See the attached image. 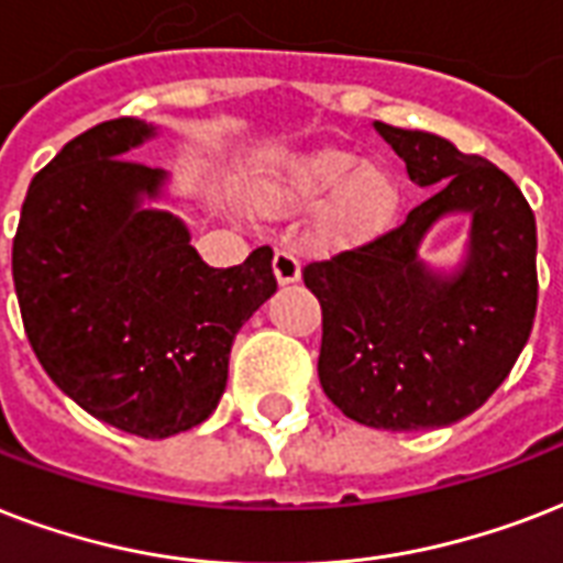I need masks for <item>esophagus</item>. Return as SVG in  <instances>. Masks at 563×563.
Masks as SVG:
<instances>
[{
	"label": "esophagus",
	"mask_w": 563,
	"mask_h": 563,
	"mask_svg": "<svg viewBox=\"0 0 563 563\" xmlns=\"http://www.w3.org/2000/svg\"><path fill=\"white\" fill-rule=\"evenodd\" d=\"M273 273H276L278 285H294V282H299V276H302V267H299V261H296L290 252L278 250L276 255H273Z\"/></svg>",
	"instance_id": "1"
}]
</instances>
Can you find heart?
Listing matches in <instances>:
<instances>
[{"mask_svg": "<svg viewBox=\"0 0 563 563\" xmlns=\"http://www.w3.org/2000/svg\"><path fill=\"white\" fill-rule=\"evenodd\" d=\"M313 234L322 246H358L390 229L402 187L394 169L361 164L355 152L311 150L278 158L258 185L267 213L305 211L321 202Z\"/></svg>", "mask_w": 563, "mask_h": 563, "instance_id": "b5f03b06", "label": "heart"}]
</instances>
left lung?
Segmentation results:
<instances>
[{"label": "left lung", "mask_w": 563, "mask_h": 563, "mask_svg": "<svg viewBox=\"0 0 563 563\" xmlns=\"http://www.w3.org/2000/svg\"><path fill=\"white\" fill-rule=\"evenodd\" d=\"M413 185L431 187L402 225L302 269L320 299L317 373L350 420L387 431L443 429L487 402L529 341L538 311V229L503 169L429 132L373 123ZM470 212L465 261L452 274L419 261L421 238Z\"/></svg>", "instance_id": "left-lung-1"}]
</instances>
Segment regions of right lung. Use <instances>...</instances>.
Masks as SVG:
<instances>
[{
	"label": "right lung",
	"instance_id": "1",
	"mask_svg": "<svg viewBox=\"0 0 563 563\" xmlns=\"http://www.w3.org/2000/svg\"><path fill=\"white\" fill-rule=\"evenodd\" d=\"M155 125L120 117L78 134L32 178L14 238L25 334L49 378L96 420L161 440L208 420L241 325L276 294L273 250L208 267L167 173L129 158Z\"/></svg>",
	"mask_w": 563,
	"mask_h": 563
}]
</instances>
